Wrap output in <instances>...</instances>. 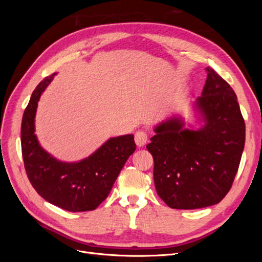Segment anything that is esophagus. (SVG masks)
<instances>
[{
	"label": "esophagus",
	"mask_w": 262,
	"mask_h": 262,
	"mask_svg": "<svg viewBox=\"0 0 262 262\" xmlns=\"http://www.w3.org/2000/svg\"><path fill=\"white\" fill-rule=\"evenodd\" d=\"M134 140H136L138 146H143L147 141V134L144 131H138L136 133V137H134Z\"/></svg>",
	"instance_id": "obj_1"
}]
</instances>
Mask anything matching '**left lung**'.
I'll use <instances>...</instances> for the list:
<instances>
[{
	"mask_svg": "<svg viewBox=\"0 0 262 262\" xmlns=\"http://www.w3.org/2000/svg\"><path fill=\"white\" fill-rule=\"evenodd\" d=\"M195 101L205 125L184 129L177 118L156 126L146 145L154 160V184L171 209L193 210L217 204L231 190L245 146V121L236 94L215 71Z\"/></svg>",
	"mask_w": 262,
	"mask_h": 262,
	"instance_id": "1",
	"label": "left lung"
}]
</instances>
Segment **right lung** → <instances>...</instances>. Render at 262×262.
<instances>
[{
  "mask_svg": "<svg viewBox=\"0 0 262 262\" xmlns=\"http://www.w3.org/2000/svg\"><path fill=\"white\" fill-rule=\"evenodd\" d=\"M53 75L37 85L24 112L20 129L24 166L31 186L46 201L69 212L92 211L108 196L137 145L132 134L112 138L77 163L57 161L43 150L34 133L35 115L40 95Z\"/></svg>",
  "mask_w": 262,
  "mask_h": 262,
  "instance_id": "obj_1",
  "label": "right lung"
}]
</instances>
